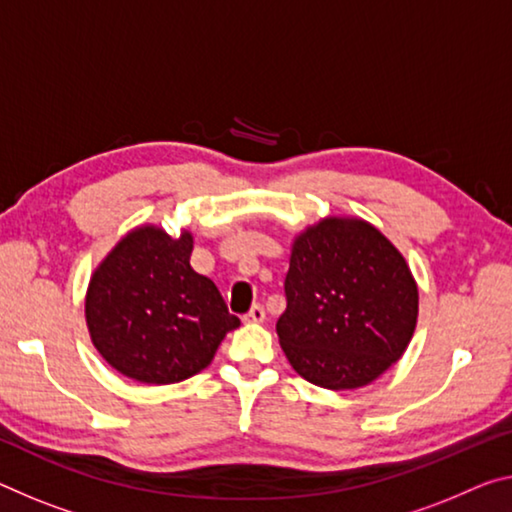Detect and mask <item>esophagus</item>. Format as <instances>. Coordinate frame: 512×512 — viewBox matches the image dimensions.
I'll use <instances>...</instances> for the list:
<instances>
[{
  "instance_id": "1",
  "label": "esophagus",
  "mask_w": 512,
  "mask_h": 512,
  "mask_svg": "<svg viewBox=\"0 0 512 512\" xmlns=\"http://www.w3.org/2000/svg\"><path fill=\"white\" fill-rule=\"evenodd\" d=\"M264 316H266L264 307L262 305H253L246 314H243V321H246V323H262Z\"/></svg>"
}]
</instances>
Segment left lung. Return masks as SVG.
<instances>
[{
	"instance_id": "left-lung-1",
	"label": "left lung",
	"mask_w": 512,
	"mask_h": 512,
	"mask_svg": "<svg viewBox=\"0 0 512 512\" xmlns=\"http://www.w3.org/2000/svg\"><path fill=\"white\" fill-rule=\"evenodd\" d=\"M280 346L326 389L369 385L408 348L419 294L403 255L358 218H326L294 241Z\"/></svg>"
}]
</instances>
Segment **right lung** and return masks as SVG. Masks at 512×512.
I'll list each match as a JSON object with an SVG mask.
<instances>
[{"mask_svg": "<svg viewBox=\"0 0 512 512\" xmlns=\"http://www.w3.org/2000/svg\"><path fill=\"white\" fill-rule=\"evenodd\" d=\"M193 237L139 227L97 266L86 323L113 369L148 385L180 383L212 362L239 319L212 280L191 269Z\"/></svg>", "mask_w": 512, "mask_h": 512, "instance_id": "1", "label": "right lung"}]
</instances>
